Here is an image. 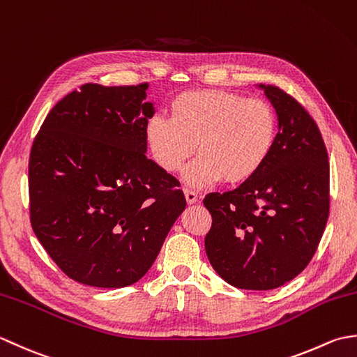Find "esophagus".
I'll return each instance as SVG.
<instances>
[{"label": "esophagus", "mask_w": 357, "mask_h": 357, "mask_svg": "<svg viewBox=\"0 0 357 357\" xmlns=\"http://www.w3.org/2000/svg\"><path fill=\"white\" fill-rule=\"evenodd\" d=\"M184 195H185V201H187V204H195V202H198V195H196L193 190H188V188H185V190H184Z\"/></svg>", "instance_id": "34e87169"}]
</instances>
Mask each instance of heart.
Instances as JSON below:
<instances>
[{
  "instance_id": "obj_1",
  "label": "heart",
  "mask_w": 357,
  "mask_h": 357,
  "mask_svg": "<svg viewBox=\"0 0 357 357\" xmlns=\"http://www.w3.org/2000/svg\"><path fill=\"white\" fill-rule=\"evenodd\" d=\"M278 119L268 102L225 90H192L170 101V118L151 115L146 141L156 164L204 188L219 181L236 185L256 176L271 155Z\"/></svg>"
}]
</instances>
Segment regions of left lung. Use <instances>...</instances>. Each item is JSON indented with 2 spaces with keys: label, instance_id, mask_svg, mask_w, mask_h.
Here are the masks:
<instances>
[{
  "label": "left lung",
  "instance_id": "8db88e82",
  "mask_svg": "<svg viewBox=\"0 0 357 357\" xmlns=\"http://www.w3.org/2000/svg\"><path fill=\"white\" fill-rule=\"evenodd\" d=\"M279 121L271 155L247 183L208 193L206 252L225 282L273 290L304 270L314 256L330 213V164L319 127L291 95L259 86Z\"/></svg>",
  "mask_w": 357,
  "mask_h": 357
}]
</instances>
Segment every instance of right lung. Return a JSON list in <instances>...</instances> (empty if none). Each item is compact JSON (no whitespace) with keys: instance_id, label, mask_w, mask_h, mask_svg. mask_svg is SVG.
Returning <instances> with one entry per match:
<instances>
[{"instance_id":"add662e5","label":"right lung","mask_w":357,"mask_h":357,"mask_svg":"<svg viewBox=\"0 0 357 357\" xmlns=\"http://www.w3.org/2000/svg\"><path fill=\"white\" fill-rule=\"evenodd\" d=\"M147 89L81 86L49 112L30 150L32 229L84 285L138 282L185 208L178 179L146 156Z\"/></svg>"}]
</instances>
